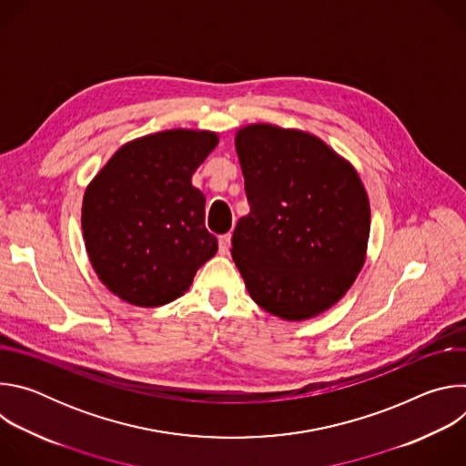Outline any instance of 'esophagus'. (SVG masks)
Instances as JSON below:
<instances>
[{
  "instance_id": "esophagus-1",
  "label": "esophagus",
  "mask_w": 466,
  "mask_h": 466,
  "mask_svg": "<svg viewBox=\"0 0 466 466\" xmlns=\"http://www.w3.org/2000/svg\"><path fill=\"white\" fill-rule=\"evenodd\" d=\"M230 239H232L230 234H225V236L219 238V252H221L223 256L230 252Z\"/></svg>"
}]
</instances>
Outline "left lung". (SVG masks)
<instances>
[{"label": "left lung", "instance_id": "1", "mask_svg": "<svg viewBox=\"0 0 466 466\" xmlns=\"http://www.w3.org/2000/svg\"><path fill=\"white\" fill-rule=\"evenodd\" d=\"M250 205L232 258L252 300L286 320L334 306L363 268L370 207L350 162L297 128L254 123L236 132Z\"/></svg>", "mask_w": 466, "mask_h": 466}]
</instances>
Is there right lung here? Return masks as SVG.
I'll return each mask as SVG.
<instances>
[{
  "mask_svg": "<svg viewBox=\"0 0 466 466\" xmlns=\"http://www.w3.org/2000/svg\"><path fill=\"white\" fill-rule=\"evenodd\" d=\"M210 130L171 128L119 147L88 184L83 238L99 280L121 300L164 306L218 252L195 169L216 149Z\"/></svg>",
  "mask_w": 466,
  "mask_h": 466,
  "instance_id": "add662e5",
  "label": "right lung"
}]
</instances>
